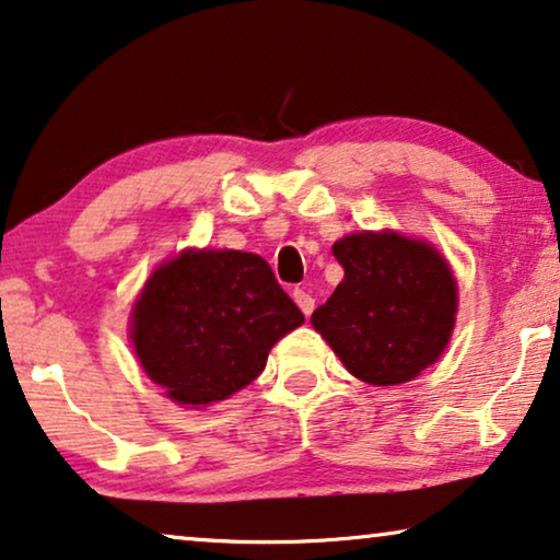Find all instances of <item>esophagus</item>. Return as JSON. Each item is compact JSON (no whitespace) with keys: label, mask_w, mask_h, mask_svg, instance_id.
Instances as JSON below:
<instances>
[{"label":"esophagus","mask_w":560,"mask_h":560,"mask_svg":"<svg viewBox=\"0 0 560 560\" xmlns=\"http://www.w3.org/2000/svg\"><path fill=\"white\" fill-rule=\"evenodd\" d=\"M291 296H294V302H296L299 310L304 312V317H310V314L314 312V296L310 294V291H306V289H294V294H291Z\"/></svg>","instance_id":"1"}]
</instances>
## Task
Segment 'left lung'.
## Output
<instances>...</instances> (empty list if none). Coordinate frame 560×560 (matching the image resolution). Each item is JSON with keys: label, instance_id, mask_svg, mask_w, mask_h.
<instances>
[{"label": "left lung", "instance_id": "left-lung-1", "mask_svg": "<svg viewBox=\"0 0 560 560\" xmlns=\"http://www.w3.org/2000/svg\"><path fill=\"white\" fill-rule=\"evenodd\" d=\"M332 254L345 279L312 325L342 365L370 385L406 383L434 365L459 302L446 258L393 231L350 233Z\"/></svg>", "mask_w": 560, "mask_h": 560}]
</instances>
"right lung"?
Instances as JSON below:
<instances>
[{"instance_id":"right-lung-1","label":"right lung","mask_w":560,"mask_h":560,"mask_svg":"<svg viewBox=\"0 0 560 560\" xmlns=\"http://www.w3.org/2000/svg\"><path fill=\"white\" fill-rule=\"evenodd\" d=\"M302 322L261 256L187 248L147 279L131 342L167 398L198 408L254 383L269 350Z\"/></svg>"}]
</instances>
